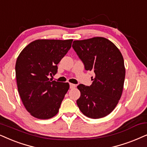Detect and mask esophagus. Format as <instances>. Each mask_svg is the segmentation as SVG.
Instances as JSON below:
<instances>
[{
  "instance_id": "34e87169",
  "label": "esophagus",
  "mask_w": 147,
  "mask_h": 147,
  "mask_svg": "<svg viewBox=\"0 0 147 147\" xmlns=\"http://www.w3.org/2000/svg\"><path fill=\"white\" fill-rule=\"evenodd\" d=\"M69 86L70 88H74L76 87V85L74 84H69Z\"/></svg>"
}]
</instances>
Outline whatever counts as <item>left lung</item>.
Here are the masks:
<instances>
[{
  "instance_id": "left-lung-1",
  "label": "left lung",
  "mask_w": 147,
  "mask_h": 147,
  "mask_svg": "<svg viewBox=\"0 0 147 147\" xmlns=\"http://www.w3.org/2000/svg\"><path fill=\"white\" fill-rule=\"evenodd\" d=\"M72 47L87 71L92 70L90 86H78L80 97L77 105L84 115L98 119L115 108L122 94L125 69L122 55L114 44L103 37L74 41Z\"/></svg>"
}]
</instances>
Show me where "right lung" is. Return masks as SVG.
Here are the masks:
<instances>
[{
    "label": "right lung",
    "mask_w": 147,
    "mask_h": 147,
    "mask_svg": "<svg viewBox=\"0 0 147 147\" xmlns=\"http://www.w3.org/2000/svg\"><path fill=\"white\" fill-rule=\"evenodd\" d=\"M73 40H36L23 49L15 64L19 94L33 117L47 119L58 113L69 90V83L50 80L57 64L71 47Z\"/></svg>",
    "instance_id": "1"
}]
</instances>
